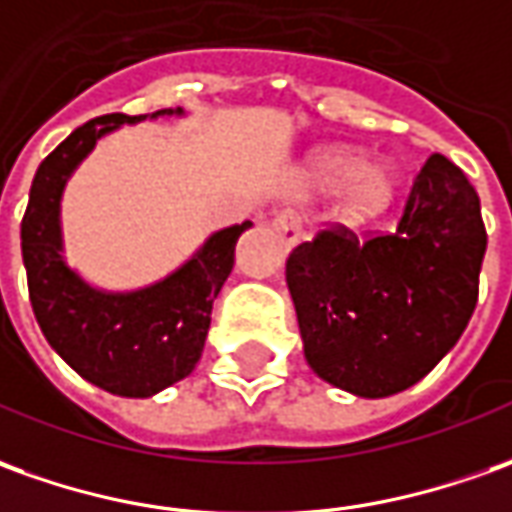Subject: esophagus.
<instances>
[{
    "label": "esophagus",
    "mask_w": 512,
    "mask_h": 512,
    "mask_svg": "<svg viewBox=\"0 0 512 512\" xmlns=\"http://www.w3.org/2000/svg\"><path fill=\"white\" fill-rule=\"evenodd\" d=\"M273 231L278 234V239H281V245H284V248H292L303 234L301 217H298L295 211H281V214L273 217Z\"/></svg>",
    "instance_id": "1"
}]
</instances>
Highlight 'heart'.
Returning <instances> with one entry per match:
<instances>
[{
	"instance_id": "b5f03b06",
	"label": "heart",
	"mask_w": 512,
	"mask_h": 512,
	"mask_svg": "<svg viewBox=\"0 0 512 512\" xmlns=\"http://www.w3.org/2000/svg\"><path fill=\"white\" fill-rule=\"evenodd\" d=\"M306 183L320 192L343 189L340 220L348 225H365L376 220L396 195V169L382 161L362 164V155L348 147H331L315 155L306 169Z\"/></svg>"
}]
</instances>
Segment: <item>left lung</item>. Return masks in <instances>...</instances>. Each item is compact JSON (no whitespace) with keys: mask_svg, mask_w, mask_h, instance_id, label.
<instances>
[{"mask_svg":"<svg viewBox=\"0 0 512 512\" xmlns=\"http://www.w3.org/2000/svg\"><path fill=\"white\" fill-rule=\"evenodd\" d=\"M488 234L479 195L432 153L412 181L396 231L320 228L292 248L287 287L303 354L320 379L365 398L421 382L468 326Z\"/></svg>","mask_w":512,"mask_h":512,"instance_id":"left-lung-1","label":"left lung"}]
</instances>
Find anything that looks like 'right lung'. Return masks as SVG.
I'll return each mask as SVG.
<instances>
[{
	"label": "right lung",
	"instance_id": "right-lung-1",
	"mask_svg": "<svg viewBox=\"0 0 512 512\" xmlns=\"http://www.w3.org/2000/svg\"><path fill=\"white\" fill-rule=\"evenodd\" d=\"M164 114H105L63 139L41 161L21 220V256L35 320L47 343L86 382L114 396L147 398L189 376L203 354L211 306L234 270V248L250 222L231 225L178 273L147 290L111 295L88 287L61 259V195L72 169L119 125Z\"/></svg>",
	"mask_w": 512,
	"mask_h": 512
}]
</instances>
